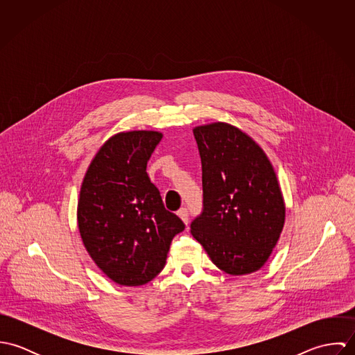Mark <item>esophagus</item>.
<instances>
[{
  "instance_id": "obj_1",
  "label": "esophagus",
  "mask_w": 355,
  "mask_h": 355,
  "mask_svg": "<svg viewBox=\"0 0 355 355\" xmlns=\"http://www.w3.org/2000/svg\"><path fill=\"white\" fill-rule=\"evenodd\" d=\"M178 216L182 218V221L184 224L189 223V209L187 207H182L179 211H178Z\"/></svg>"
}]
</instances>
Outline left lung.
Segmentation results:
<instances>
[{"label":"left lung","mask_w":355,"mask_h":355,"mask_svg":"<svg viewBox=\"0 0 355 355\" xmlns=\"http://www.w3.org/2000/svg\"><path fill=\"white\" fill-rule=\"evenodd\" d=\"M202 162V213L193 236L228 275L261 269L286 218V205L266 154L242 130L227 123L196 127Z\"/></svg>","instance_id":"1"}]
</instances>
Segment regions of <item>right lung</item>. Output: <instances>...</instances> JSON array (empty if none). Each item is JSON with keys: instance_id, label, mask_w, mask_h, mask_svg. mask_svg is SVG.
<instances>
[{"instance_id": "right-lung-1", "label": "right lung", "mask_w": 355, "mask_h": 355, "mask_svg": "<svg viewBox=\"0 0 355 355\" xmlns=\"http://www.w3.org/2000/svg\"><path fill=\"white\" fill-rule=\"evenodd\" d=\"M162 138L157 131L109 138L85 175L78 201L83 245L102 272L120 286H142L164 268L183 221L164 207L148 176V161Z\"/></svg>"}]
</instances>
